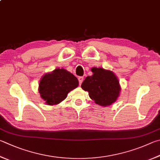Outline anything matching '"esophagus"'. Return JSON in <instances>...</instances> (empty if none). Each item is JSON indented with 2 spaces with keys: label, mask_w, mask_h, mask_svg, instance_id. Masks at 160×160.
Listing matches in <instances>:
<instances>
[{
  "label": "esophagus",
  "mask_w": 160,
  "mask_h": 160,
  "mask_svg": "<svg viewBox=\"0 0 160 160\" xmlns=\"http://www.w3.org/2000/svg\"><path fill=\"white\" fill-rule=\"evenodd\" d=\"M83 80H84V78L83 77H82V76L78 77V80H79L80 85H81V84H82V82H83Z\"/></svg>",
  "instance_id": "esophagus-1"
}]
</instances>
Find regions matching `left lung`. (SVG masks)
Returning <instances> with one entry per match:
<instances>
[{
  "label": "left lung",
  "instance_id": "1",
  "mask_svg": "<svg viewBox=\"0 0 160 160\" xmlns=\"http://www.w3.org/2000/svg\"><path fill=\"white\" fill-rule=\"evenodd\" d=\"M93 75L88 76L81 85L89 97L102 106L111 105L120 94V87L117 77L112 72L102 68H92Z\"/></svg>",
  "mask_w": 160,
  "mask_h": 160
}]
</instances>
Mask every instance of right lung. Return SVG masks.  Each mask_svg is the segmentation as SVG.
I'll use <instances>...</instances> for the list:
<instances>
[{"mask_svg":"<svg viewBox=\"0 0 160 160\" xmlns=\"http://www.w3.org/2000/svg\"><path fill=\"white\" fill-rule=\"evenodd\" d=\"M78 84L77 78L70 72L57 68L42 78L39 84V93L48 105H54L65 99L68 93L76 88Z\"/></svg>","mask_w":160,"mask_h":160,"instance_id":"obj_1","label":"right lung"}]
</instances>
